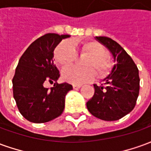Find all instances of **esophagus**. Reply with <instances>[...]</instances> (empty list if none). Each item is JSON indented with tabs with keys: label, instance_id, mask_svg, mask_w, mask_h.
Here are the masks:
<instances>
[{
	"label": "esophagus",
	"instance_id": "1",
	"mask_svg": "<svg viewBox=\"0 0 151 151\" xmlns=\"http://www.w3.org/2000/svg\"><path fill=\"white\" fill-rule=\"evenodd\" d=\"M81 86H82L81 85H73V88L74 89V90H78V89L80 88Z\"/></svg>",
	"mask_w": 151,
	"mask_h": 151
}]
</instances>
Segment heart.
<instances>
[{
  "mask_svg": "<svg viewBox=\"0 0 151 151\" xmlns=\"http://www.w3.org/2000/svg\"><path fill=\"white\" fill-rule=\"evenodd\" d=\"M88 55L83 61L84 68L70 66L63 70L62 78L66 82L80 85L90 82L95 77L104 78L111 72L112 61L107 56V50L101 43L96 41H82L78 47H74L68 40L60 43L54 50L56 62L61 67H66L75 61L78 54Z\"/></svg>",
  "mask_w": 151,
  "mask_h": 151,
  "instance_id": "1",
  "label": "heart"
}]
</instances>
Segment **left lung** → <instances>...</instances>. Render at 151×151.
<instances>
[{
  "label": "left lung",
  "mask_w": 151,
  "mask_h": 151,
  "mask_svg": "<svg viewBox=\"0 0 151 151\" xmlns=\"http://www.w3.org/2000/svg\"><path fill=\"white\" fill-rule=\"evenodd\" d=\"M96 40L108 47L117 64L104 84L94 85L95 94L86 103V107L99 119L120 120L136 105L140 89L138 69L131 56L116 41L105 36H97Z\"/></svg>",
  "instance_id": "obj_1"
}]
</instances>
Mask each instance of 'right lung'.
Masks as SVG:
<instances>
[{
  "label": "right lung",
  "instance_id": "right-lung-1",
  "mask_svg": "<svg viewBox=\"0 0 151 151\" xmlns=\"http://www.w3.org/2000/svg\"><path fill=\"white\" fill-rule=\"evenodd\" d=\"M69 35L48 33L35 40L18 61L13 78L14 98L20 113L33 123H45L62 114L66 94L73 89L58 84L59 70L53 63V51ZM55 82L53 87H45Z\"/></svg>",
  "mask_w": 151,
  "mask_h": 151
}]
</instances>
